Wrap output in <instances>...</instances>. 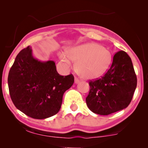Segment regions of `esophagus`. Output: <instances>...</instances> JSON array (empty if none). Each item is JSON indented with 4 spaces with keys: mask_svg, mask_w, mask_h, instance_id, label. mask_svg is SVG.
<instances>
[{
    "mask_svg": "<svg viewBox=\"0 0 148 148\" xmlns=\"http://www.w3.org/2000/svg\"><path fill=\"white\" fill-rule=\"evenodd\" d=\"M79 83V80L77 78H75V84H77Z\"/></svg>",
    "mask_w": 148,
    "mask_h": 148,
    "instance_id": "34e87169",
    "label": "esophagus"
}]
</instances>
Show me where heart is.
Segmentation results:
<instances>
[{
  "mask_svg": "<svg viewBox=\"0 0 148 148\" xmlns=\"http://www.w3.org/2000/svg\"><path fill=\"white\" fill-rule=\"evenodd\" d=\"M59 54L60 59L67 64L76 62L75 70L85 79H95L106 73L112 64V54L107 48L94 42H88L67 48Z\"/></svg>",
  "mask_w": 148,
  "mask_h": 148,
  "instance_id": "1",
  "label": "heart"
}]
</instances>
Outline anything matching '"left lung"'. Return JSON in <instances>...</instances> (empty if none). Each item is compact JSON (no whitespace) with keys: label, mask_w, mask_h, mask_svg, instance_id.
<instances>
[{"label":"left lung","mask_w":148,"mask_h":148,"mask_svg":"<svg viewBox=\"0 0 148 148\" xmlns=\"http://www.w3.org/2000/svg\"><path fill=\"white\" fill-rule=\"evenodd\" d=\"M89 84L90 90L86 100L93 112L108 115L126 108L137 87V77L131 58L123 50L116 52L106 73Z\"/></svg>","instance_id":"8db88e82"}]
</instances>
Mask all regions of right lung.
<instances>
[{
	"instance_id": "1",
	"label": "right lung",
	"mask_w": 148,
	"mask_h": 148,
	"mask_svg": "<svg viewBox=\"0 0 148 148\" xmlns=\"http://www.w3.org/2000/svg\"><path fill=\"white\" fill-rule=\"evenodd\" d=\"M74 83L72 74L60 75L53 60L34 58L28 46L16 56L8 76L9 94L18 110L33 119L57 114L66 90Z\"/></svg>"
}]
</instances>
